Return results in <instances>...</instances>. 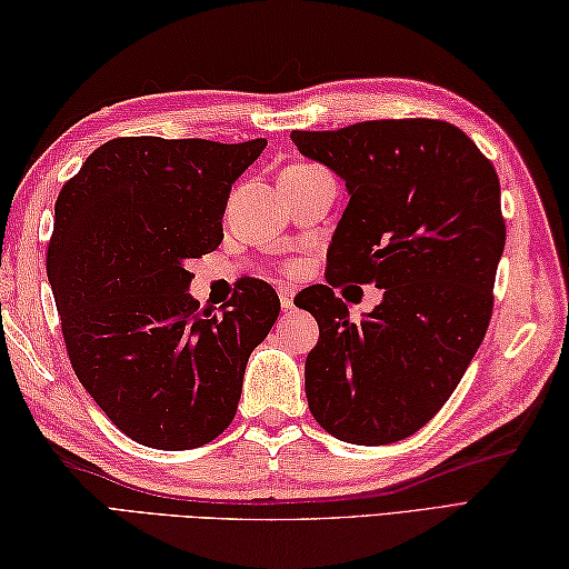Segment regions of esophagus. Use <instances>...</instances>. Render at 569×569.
Returning a JSON list of instances; mask_svg holds the SVG:
<instances>
[{
  "instance_id": "obj_1",
  "label": "esophagus",
  "mask_w": 569,
  "mask_h": 569,
  "mask_svg": "<svg viewBox=\"0 0 569 569\" xmlns=\"http://www.w3.org/2000/svg\"><path fill=\"white\" fill-rule=\"evenodd\" d=\"M293 296H296L293 288H286V286L278 288V298H281V308L283 310H291L293 308Z\"/></svg>"
}]
</instances>
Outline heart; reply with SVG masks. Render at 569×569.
<instances>
[{"mask_svg": "<svg viewBox=\"0 0 569 569\" xmlns=\"http://www.w3.org/2000/svg\"><path fill=\"white\" fill-rule=\"evenodd\" d=\"M288 171H296V173H306V171H318V166H293V168H288Z\"/></svg>", "mask_w": 569, "mask_h": 569, "instance_id": "b5f03b06", "label": "heart"}]
</instances>
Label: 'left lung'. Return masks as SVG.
I'll return each instance as SVG.
<instances>
[{
	"instance_id": "1",
	"label": "left lung",
	"mask_w": 569,
	"mask_h": 569,
	"mask_svg": "<svg viewBox=\"0 0 569 569\" xmlns=\"http://www.w3.org/2000/svg\"><path fill=\"white\" fill-rule=\"evenodd\" d=\"M291 139L349 192L328 251L330 286L296 298L320 325L306 359L310 413L337 440H403L445 406L487 335L506 244L499 176L440 119H373ZM342 280L377 282L385 300L352 323L331 291Z\"/></svg>"
}]
</instances>
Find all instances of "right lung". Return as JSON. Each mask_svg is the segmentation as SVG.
I'll return each instance as SVG.
<instances>
[{"mask_svg":"<svg viewBox=\"0 0 569 569\" xmlns=\"http://www.w3.org/2000/svg\"><path fill=\"white\" fill-rule=\"evenodd\" d=\"M266 139L119 137L56 200L46 271L76 377L131 440L192 450L232 422L278 296L251 278L220 316L188 293V261L222 241L234 180Z\"/></svg>","mask_w":569,"mask_h":569,"instance_id":"1","label":"right lung"}]
</instances>
